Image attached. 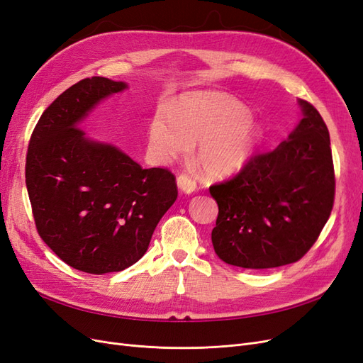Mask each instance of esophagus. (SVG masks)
I'll return each instance as SVG.
<instances>
[{
    "label": "esophagus",
    "instance_id": "34e87169",
    "mask_svg": "<svg viewBox=\"0 0 363 363\" xmlns=\"http://www.w3.org/2000/svg\"><path fill=\"white\" fill-rule=\"evenodd\" d=\"M177 186L183 194H192L196 189L195 182L189 177V175H184V174H182L177 177Z\"/></svg>",
    "mask_w": 363,
    "mask_h": 363
}]
</instances>
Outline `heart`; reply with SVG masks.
I'll use <instances>...</instances> for the list:
<instances>
[{
    "instance_id": "1",
    "label": "heart",
    "mask_w": 363,
    "mask_h": 363,
    "mask_svg": "<svg viewBox=\"0 0 363 363\" xmlns=\"http://www.w3.org/2000/svg\"><path fill=\"white\" fill-rule=\"evenodd\" d=\"M263 127L250 108L223 92L183 96L172 115L159 111L148 127V142L159 162L188 155L199 142L196 162L208 179H225L242 171L256 156Z\"/></svg>"
}]
</instances>
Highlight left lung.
<instances>
[{
  "label": "left lung",
  "instance_id": "left-lung-1",
  "mask_svg": "<svg viewBox=\"0 0 363 363\" xmlns=\"http://www.w3.org/2000/svg\"><path fill=\"white\" fill-rule=\"evenodd\" d=\"M301 119L267 155L252 157L230 182L215 184L218 203L212 244L228 265L267 269L301 259L320 236L335 199L327 125L298 100Z\"/></svg>",
  "mask_w": 363,
  "mask_h": 363
}]
</instances>
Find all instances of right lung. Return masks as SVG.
I'll list each match as a JSON object with an SVG mask.
<instances>
[{"label": "right lung", "mask_w": 363, "mask_h": 363, "mask_svg": "<svg viewBox=\"0 0 363 363\" xmlns=\"http://www.w3.org/2000/svg\"><path fill=\"white\" fill-rule=\"evenodd\" d=\"M125 89V82L106 77L75 83L42 113L27 152L26 184L42 240L69 267L98 276L144 256L177 200L168 169L140 168L80 127L98 104Z\"/></svg>", "instance_id": "add662e5"}]
</instances>
